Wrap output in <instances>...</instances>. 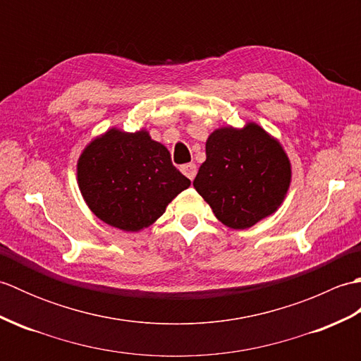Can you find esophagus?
I'll use <instances>...</instances> for the list:
<instances>
[{
	"label": "esophagus",
	"instance_id": "1",
	"mask_svg": "<svg viewBox=\"0 0 361 361\" xmlns=\"http://www.w3.org/2000/svg\"><path fill=\"white\" fill-rule=\"evenodd\" d=\"M181 172L185 173L190 181H192L195 178V175H197V166L194 163H189V164L181 166Z\"/></svg>",
	"mask_w": 361,
	"mask_h": 361
}]
</instances>
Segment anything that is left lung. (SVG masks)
I'll return each mask as SVG.
<instances>
[{"mask_svg":"<svg viewBox=\"0 0 361 361\" xmlns=\"http://www.w3.org/2000/svg\"><path fill=\"white\" fill-rule=\"evenodd\" d=\"M291 183L282 144L256 122L216 128L194 188L221 224L247 229L279 209Z\"/></svg>","mask_w":361,"mask_h":361,"instance_id":"1","label":"left lung"}]
</instances>
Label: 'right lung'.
I'll return each instance as SVG.
<instances>
[{
  "label": "right lung",
  "mask_w": 361,
  "mask_h": 361,
  "mask_svg": "<svg viewBox=\"0 0 361 361\" xmlns=\"http://www.w3.org/2000/svg\"><path fill=\"white\" fill-rule=\"evenodd\" d=\"M78 185L97 219L137 233L163 216L167 204L190 186L171 153L145 128L111 127L91 140L78 159Z\"/></svg>",
  "instance_id": "1"
}]
</instances>
